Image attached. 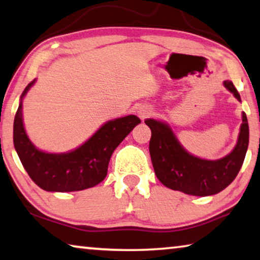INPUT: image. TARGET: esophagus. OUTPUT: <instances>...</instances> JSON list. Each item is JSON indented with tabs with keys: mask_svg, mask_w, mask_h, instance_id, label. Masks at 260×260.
Masks as SVG:
<instances>
[{
	"mask_svg": "<svg viewBox=\"0 0 260 260\" xmlns=\"http://www.w3.org/2000/svg\"><path fill=\"white\" fill-rule=\"evenodd\" d=\"M138 113H139V117L142 119H145V118H147L148 115H149V113H150V110L148 109V108H140L139 110H138Z\"/></svg>",
	"mask_w": 260,
	"mask_h": 260,
	"instance_id": "34e87169",
	"label": "esophagus"
}]
</instances>
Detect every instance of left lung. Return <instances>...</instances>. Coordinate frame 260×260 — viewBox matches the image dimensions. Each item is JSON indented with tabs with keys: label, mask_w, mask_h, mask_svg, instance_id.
Masks as SVG:
<instances>
[{
	"label": "left lung",
	"mask_w": 260,
	"mask_h": 260,
	"mask_svg": "<svg viewBox=\"0 0 260 260\" xmlns=\"http://www.w3.org/2000/svg\"><path fill=\"white\" fill-rule=\"evenodd\" d=\"M223 84L241 102L233 82L224 81ZM242 121L240 137L234 150L221 159L207 160L184 150L166 123L147 119L146 125L151 129L149 152L156 177L164 186L186 194L206 197L221 192L236 178L248 150L249 125L244 112Z\"/></svg>",
	"instance_id": "8db88e82"
}]
</instances>
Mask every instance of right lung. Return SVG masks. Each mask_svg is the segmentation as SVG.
<instances>
[{
  "instance_id": "1",
  "label": "right lung",
  "mask_w": 260,
  "mask_h": 260,
  "mask_svg": "<svg viewBox=\"0 0 260 260\" xmlns=\"http://www.w3.org/2000/svg\"><path fill=\"white\" fill-rule=\"evenodd\" d=\"M35 83L22 93L14 120V145L30 178L51 192H73L96 186L108 175L111 155L141 120L137 115L118 118L103 125L88 141L67 154H48L37 149L25 133L22 100Z\"/></svg>"
}]
</instances>
